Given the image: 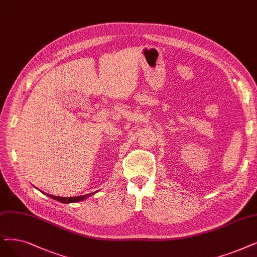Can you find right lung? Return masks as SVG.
<instances>
[{"mask_svg": "<svg viewBox=\"0 0 257 257\" xmlns=\"http://www.w3.org/2000/svg\"><path fill=\"white\" fill-rule=\"evenodd\" d=\"M46 194V193H45ZM47 196L54 198L60 202H64V203H68V202H76V201H80L82 199H84L85 197L89 196L90 194H86V195H82V196H77V197H59V196H54V195H48L46 194Z\"/></svg>", "mask_w": 257, "mask_h": 257, "instance_id": "obj_1", "label": "right lung"}]
</instances>
